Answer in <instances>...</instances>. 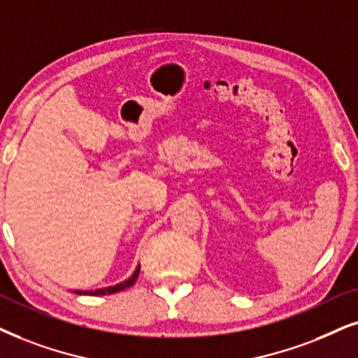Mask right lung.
Returning <instances> with one entry per match:
<instances>
[{"instance_id":"1","label":"right lung","mask_w":358,"mask_h":358,"mask_svg":"<svg viewBox=\"0 0 358 358\" xmlns=\"http://www.w3.org/2000/svg\"><path fill=\"white\" fill-rule=\"evenodd\" d=\"M140 273V266H137L134 271V274L130 275L129 279L122 280V282L115 284V286H108V287H102V289H96V291H74V294H79V296H106V294H115L124 291V289L134 286L135 280L138 278Z\"/></svg>"}]
</instances>
